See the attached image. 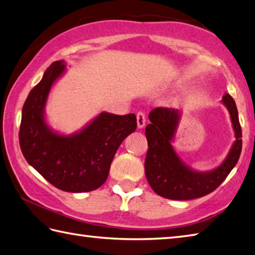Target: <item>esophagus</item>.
<instances>
[{
	"instance_id": "1",
	"label": "esophagus",
	"mask_w": 255,
	"mask_h": 255,
	"mask_svg": "<svg viewBox=\"0 0 255 255\" xmlns=\"http://www.w3.org/2000/svg\"><path fill=\"white\" fill-rule=\"evenodd\" d=\"M136 122H137V128H143L146 124V118H145V114L143 112H138L136 114Z\"/></svg>"
}]
</instances>
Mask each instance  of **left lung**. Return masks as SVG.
<instances>
[{"mask_svg":"<svg viewBox=\"0 0 255 255\" xmlns=\"http://www.w3.org/2000/svg\"><path fill=\"white\" fill-rule=\"evenodd\" d=\"M221 103L229 111L235 142L223 162L216 168L199 171L187 165L176 153L173 142L181 119L178 109L156 108L149 113L152 122L145 128L148 150L145 175L157 195L171 200H189L217 189L237 165L242 149V133L236 102L226 93Z\"/></svg>","mask_w":255,"mask_h":255,"instance_id":"left-lung-1","label":"left lung"}]
</instances>
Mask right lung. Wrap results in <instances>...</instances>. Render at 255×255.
Segmentation results:
<instances>
[{"label":"right lung","mask_w":255,"mask_h":255,"mask_svg":"<svg viewBox=\"0 0 255 255\" xmlns=\"http://www.w3.org/2000/svg\"><path fill=\"white\" fill-rule=\"evenodd\" d=\"M65 60L53 62L26 99L19 145L27 163L58 189L87 193L105 184L123 139L136 129L135 114L101 112L79 131L62 134L46 120L51 88L67 70Z\"/></svg>","instance_id":"1"}]
</instances>
